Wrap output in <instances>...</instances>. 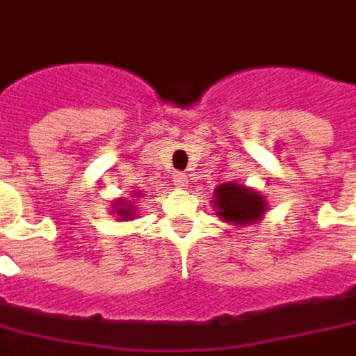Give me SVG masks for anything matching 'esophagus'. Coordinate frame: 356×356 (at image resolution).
Wrapping results in <instances>:
<instances>
[{
    "label": "esophagus",
    "instance_id": "34e87169",
    "mask_svg": "<svg viewBox=\"0 0 356 356\" xmlns=\"http://www.w3.org/2000/svg\"><path fill=\"white\" fill-rule=\"evenodd\" d=\"M174 182H176L178 188H184V186L188 184V176H186V174H176V176H174Z\"/></svg>",
    "mask_w": 356,
    "mask_h": 356
}]
</instances>
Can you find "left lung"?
I'll use <instances>...</instances> for the list:
<instances>
[{"label":"left lung","mask_w":356,"mask_h":356,"mask_svg":"<svg viewBox=\"0 0 356 356\" xmlns=\"http://www.w3.org/2000/svg\"><path fill=\"white\" fill-rule=\"evenodd\" d=\"M216 202V215L222 220L235 222V225H247V222H255L259 220L264 211H266V202L264 196L257 192L249 191L239 184H222L215 191Z\"/></svg>","instance_id":"1"}]
</instances>
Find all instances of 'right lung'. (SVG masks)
<instances>
[{
  "instance_id": "1",
  "label": "right lung",
  "mask_w": 356,
  "mask_h": 356,
  "mask_svg": "<svg viewBox=\"0 0 356 356\" xmlns=\"http://www.w3.org/2000/svg\"><path fill=\"white\" fill-rule=\"evenodd\" d=\"M119 207H121V204H119ZM131 209H134V207H131V202L127 200V202H125V204H123V207L119 209V213H121V218H131V216H134Z\"/></svg>"
}]
</instances>
